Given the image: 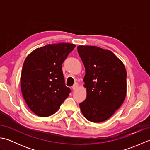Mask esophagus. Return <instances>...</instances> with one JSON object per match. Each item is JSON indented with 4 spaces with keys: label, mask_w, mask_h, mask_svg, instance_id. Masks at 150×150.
Returning a JSON list of instances; mask_svg holds the SVG:
<instances>
[{
    "label": "esophagus",
    "mask_w": 150,
    "mask_h": 150,
    "mask_svg": "<svg viewBox=\"0 0 150 150\" xmlns=\"http://www.w3.org/2000/svg\"><path fill=\"white\" fill-rule=\"evenodd\" d=\"M77 88H78V84H75L73 86V87H72V89H73V91L77 90Z\"/></svg>",
    "instance_id": "esophagus-1"
}]
</instances>
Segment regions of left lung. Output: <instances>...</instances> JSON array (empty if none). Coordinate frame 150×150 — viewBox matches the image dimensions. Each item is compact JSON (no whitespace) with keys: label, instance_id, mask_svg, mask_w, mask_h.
Here are the masks:
<instances>
[{"label":"left lung","instance_id":"obj_1","mask_svg":"<svg viewBox=\"0 0 150 150\" xmlns=\"http://www.w3.org/2000/svg\"><path fill=\"white\" fill-rule=\"evenodd\" d=\"M79 55L86 70L87 97L79 104L86 119L101 122L109 119L122 104L126 95V70L110 50L79 46Z\"/></svg>","mask_w":150,"mask_h":150}]
</instances>
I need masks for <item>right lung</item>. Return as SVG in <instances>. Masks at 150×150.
I'll return each mask as SVG.
<instances>
[{
	"label": "right lung",
	"instance_id": "add662e5",
	"mask_svg": "<svg viewBox=\"0 0 150 150\" xmlns=\"http://www.w3.org/2000/svg\"><path fill=\"white\" fill-rule=\"evenodd\" d=\"M75 44H47L35 50L22 66L21 87L28 106L39 117L52 115L71 92L66 86L62 64Z\"/></svg>",
	"mask_w": 150,
	"mask_h": 150
}]
</instances>
